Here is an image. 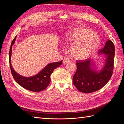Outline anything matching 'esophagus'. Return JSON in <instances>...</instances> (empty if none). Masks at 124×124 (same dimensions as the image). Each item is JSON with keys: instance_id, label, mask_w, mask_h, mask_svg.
<instances>
[{"instance_id": "esophagus-1", "label": "esophagus", "mask_w": 124, "mask_h": 124, "mask_svg": "<svg viewBox=\"0 0 124 124\" xmlns=\"http://www.w3.org/2000/svg\"><path fill=\"white\" fill-rule=\"evenodd\" d=\"M70 62V60L68 58H64L63 59V64L66 65L67 63H68V62Z\"/></svg>"}]
</instances>
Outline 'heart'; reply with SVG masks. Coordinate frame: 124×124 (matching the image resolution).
<instances>
[{
  "label": "heart",
  "mask_w": 124,
  "mask_h": 124,
  "mask_svg": "<svg viewBox=\"0 0 124 124\" xmlns=\"http://www.w3.org/2000/svg\"><path fill=\"white\" fill-rule=\"evenodd\" d=\"M72 57L77 60H85L95 53L100 44L98 36L91 29L80 27L67 37L65 44L70 46Z\"/></svg>",
  "instance_id": "heart-1"
}]
</instances>
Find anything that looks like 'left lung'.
Returning <instances> with one entry per match:
<instances>
[{
    "label": "left lung",
    "instance_id": "left-lung-1",
    "mask_svg": "<svg viewBox=\"0 0 124 124\" xmlns=\"http://www.w3.org/2000/svg\"><path fill=\"white\" fill-rule=\"evenodd\" d=\"M99 53L106 54V61L103 68L96 72L92 68L91 60L77 61V70L73 77V83L78 91L90 93L100 89L110 80L114 69L115 46L111 40H108Z\"/></svg>",
    "mask_w": 124,
    "mask_h": 124
}]
</instances>
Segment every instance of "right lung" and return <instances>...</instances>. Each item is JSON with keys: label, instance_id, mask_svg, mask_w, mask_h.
<instances>
[{"label": "right lung", "instance_id": "right-lung-1", "mask_svg": "<svg viewBox=\"0 0 124 124\" xmlns=\"http://www.w3.org/2000/svg\"><path fill=\"white\" fill-rule=\"evenodd\" d=\"M16 36L13 40L10 46V49L9 53V59L10 67L11 73L14 80L17 83L22 86L23 88L30 91L38 92L43 91L46 89L51 82L50 76L53 73V71L57 67H59L62 64V61L53 62L48 64L45 68L41 70L40 72L36 74V76L31 77H24L17 74L12 68L11 64V55L12 53V46L16 41Z\"/></svg>", "mask_w": 124, "mask_h": 124}]
</instances>
